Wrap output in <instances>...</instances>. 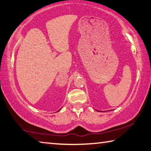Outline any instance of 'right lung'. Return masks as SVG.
<instances>
[{"instance_id": "add662e5", "label": "right lung", "mask_w": 151, "mask_h": 151, "mask_svg": "<svg viewBox=\"0 0 151 151\" xmlns=\"http://www.w3.org/2000/svg\"><path fill=\"white\" fill-rule=\"evenodd\" d=\"M60 110H59V111H60Z\"/></svg>"}]
</instances>
